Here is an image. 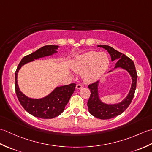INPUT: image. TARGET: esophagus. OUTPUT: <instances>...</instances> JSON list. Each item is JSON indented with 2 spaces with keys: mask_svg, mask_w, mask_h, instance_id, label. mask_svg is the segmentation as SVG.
Wrapping results in <instances>:
<instances>
[{
  "mask_svg": "<svg viewBox=\"0 0 152 152\" xmlns=\"http://www.w3.org/2000/svg\"><path fill=\"white\" fill-rule=\"evenodd\" d=\"M82 86L81 84H77L76 87V88L77 89H82Z\"/></svg>",
  "mask_w": 152,
  "mask_h": 152,
  "instance_id": "obj_1",
  "label": "esophagus"
}]
</instances>
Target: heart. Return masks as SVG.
<instances>
[{"instance_id": "heart-1", "label": "heart", "mask_w": 152, "mask_h": 152, "mask_svg": "<svg viewBox=\"0 0 152 152\" xmlns=\"http://www.w3.org/2000/svg\"><path fill=\"white\" fill-rule=\"evenodd\" d=\"M109 64V58L106 53L91 51L78 57L72 66L77 73L83 72V79L90 82L98 80L108 69Z\"/></svg>"}]
</instances>
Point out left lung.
I'll return each instance as SVG.
<instances>
[{"label":"left lung","mask_w":152,"mask_h":152,"mask_svg":"<svg viewBox=\"0 0 152 152\" xmlns=\"http://www.w3.org/2000/svg\"><path fill=\"white\" fill-rule=\"evenodd\" d=\"M97 46L104 48L108 51L109 54L110 55L112 61L118 60L114 69L121 68L127 70L129 73L132 78L131 87L127 96L121 102L116 103V104H106L100 99L98 88L100 81L93 83L88 86V88L91 91V95L88 102L89 113L94 117L99 119H108L120 115L131 104L137 87V74L133 61L130 58L126 56L125 54H123L113 48L106 46V45ZM112 71V70L109 71L108 72H110Z\"/></svg>","instance_id":"1"}]
</instances>
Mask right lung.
I'll list each match as a JSON object with an SVG mask.
<instances>
[{
	"mask_svg": "<svg viewBox=\"0 0 152 152\" xmlns=\"http://www.w3.org/2000/svg\"><path fill=\"white\" fill-rule=\"evenodd\" d=\"M59 47L54 45L44 46L34 52L25 56L20 61L15 72V89L18 99L25 110L34 117L51 119L59 115L69 102L76 84L70 83L69 85L57 87L45 97L32 99L24 95L19 89L18 84V73L21 66L26 63L57 53V50Z\"/></svg>",
	"mask_w": 152,
	"mask_h": 152,
	"instance_id": "add662e5",
	"label": "right lung"
}]
</instances>
